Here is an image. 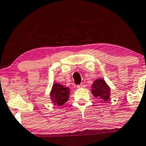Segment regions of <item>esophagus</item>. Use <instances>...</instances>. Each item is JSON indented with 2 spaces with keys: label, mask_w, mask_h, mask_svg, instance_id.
Listing matches in <instances>:
<instances>
[{
  "label": "esophagus",
  "mask_w": 146,
  "mask_h": 146,
  "mask_svg": "<svg viewBox=\"0 0 146 146\" xmlns=\"http://www.w3.org/2000/svg\"><path fill=\"white\" fill-rule=\"evenodd\" d=\"M84 87H85V85H84V84H79V85L77 86V88H84Z\"/></svg>",
  "instance_id": "34e87169"
}]
</instances>
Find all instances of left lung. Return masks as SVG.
<instances>
[{
	"label": "left lung",
	"mask_w": 146,
	"mask_h": 146,
	"mask_svg": "<svg viewBox=\"0 0 146 146\" xmlns=\"http://www.w3.org/2000/svg\"><path fill=\"white\" fill-rule=\"evenodd\" d=\"M91 92L95 97H100L104 101H107L110 98V89L103 79H98L93 84Z\"/></svg>",
	"instance_id": "obj_1"
}]
</instances>
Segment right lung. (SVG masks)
Instances as JSON below:
<instances>
[{
    "label": "right lung",
    "instance_id": "obj_1",
    "mask_svg": "<svg viewBox=\"0 0 146 146\" xmlns=\"http://www.w3.org/2000/svg\"><path fill=\"white\" fill-rule=\"evenodd\" d=\"M70 91L69 88L59 84H54L50 93L51 100L54 105L60 106L67 101L70 97Z\"/></svg>",
    "mask_w": 146,
    "mask_h": 146
}]
</instances>
